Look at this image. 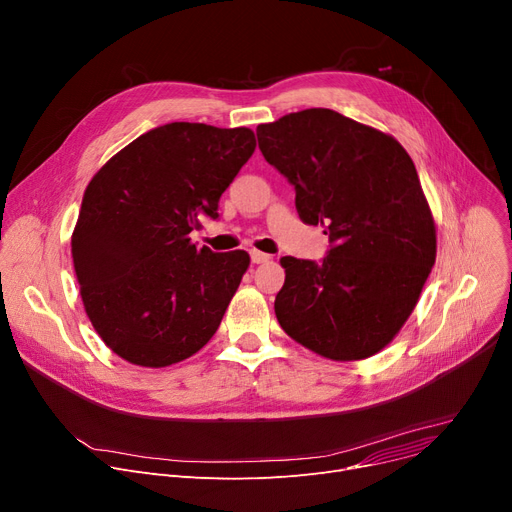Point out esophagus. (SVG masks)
<instances>
[{"label":"esophagus","instance_id":"34e87169","mask_svg":"<svg viewBox=\"0 0 512 512\" xmlns=\"http://www.w3.org/2000/svg\"><path fill=\"white\" fill-rule=\"evenodd\" d=\"M250 256H252L254 264H264V262L270 260V254H264V252H258V250H252Z\"/></svg>","mask_w":512,"mask_h":512}]
</instances>
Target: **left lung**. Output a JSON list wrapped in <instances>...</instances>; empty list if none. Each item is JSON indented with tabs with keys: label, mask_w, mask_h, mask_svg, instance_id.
I'll return each instance as SVG.
<instances>
[{
	"label": "left lung",
	"mask_w": 512,
	"mask_h": 512,
	"mask_svg": "<svg viewBox=\"0 0 512 512\" xmlns=\"http://www.w3.org/2000/svg\"><path fill=\"white\" fill-rule=\"evenodd\" d=\"M264 160L295 186L299 217L332 242L316 264L281 258V328L332 361L377 355L414 311L437 260V225L412 157L391 135L328 108L258 125Z\"/></svg>",
	"instance_id": "left-lung-1"
}]
</instances>
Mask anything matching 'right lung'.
Returning <instances> with one entry per match:
<instances>
[{
  "instance_id": "1",
  "label": "right lung",
  "mask_w": 512,
  "mask_h": 512,
  "mask_svg": "<svg viewBox=\"0 0 512 512\" xmlns=\"http://www.w3.org/2000/svg\"><path fill=\"white\" fill-rule=\"evenodd\" d=\"M256 149L252 129L170 123L94 174L71 235L75 279L104 344L131 365L170 367L217 332L250 254L196 250L190 231Z\"/></svg>"
}]
</instances>
